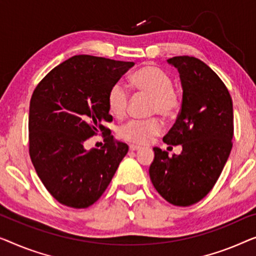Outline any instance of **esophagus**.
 Instances as JSON below:
<instances>
[{
	"label": "esophagus",
	"instance_id": "34e87169",
	"mask_svg": "<svg viewBox=\"0 0 256 256\" xmlns=\"http://www.w3.org/2000/svg\"><path fill=\"white\" fill-rule=\"evenodd\" d=\"M140 147L139 146H136V145H130V150H132V152H136V150H139Z\"/></svg>",
	"mask_w": 256,
	"mask_h": 256
}]
</instances>
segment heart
<instances>
[{
    "mask_svg": "<svg viewBox=\"0 0 256 256\" xmlns=\"http://www.w3.org/2000/svg\"><path fill=\"white\" fill-rule=\"evenodd\" d=\"M130 82L138 92L150 96V112L160 114L164 117H172L178 112L180 98L172 89V81L169 75L161 68L145 66L136 70ZM130 100L128 88L117 82L108 92V106L114 117H123L126 112ZM162 131V123L158 118L150 120H133L120 128V136L125 142L136 145H147L154 136Z\"/></svg>",
    "mask_w": 256,
    "mask_h": 256,
    "instance_id": "heart-1",
    "label": "heart"
}]
</instances>
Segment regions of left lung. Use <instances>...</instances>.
<instances>
[{"label":"left lung","instance_id":"1","mask_svg":"<svg viewBox=\"0 0 256 256\" xmlns=\"http://www.w3.org/2000/svg\"><path fill=\"white\" fill-rule=\"evenodd\" d=\"M180 74L182 106L175 124L164 136L167 145H182L169 156L154 147L150 178L172 205L189 206L210 192L232 150L233 103L217 74L194 56L167 60Z\"/></svg>","mask_w":256,"mask_h":256}]
</instances>
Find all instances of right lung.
<instances>
[{
    "label": "right lung",
    "instance_id": "right-lung-1",
    "mask_svg": "<svg viewBox=\"0 0 256 256\" xmlns=\"http://www.w3.org/2000/svg\"><path fill=\"white\" fill-rule=\"evenodd\" d=\"M134 62L74 56L50 72L32 94L28 110L30 156L50 194L66 206L84 208L103 195L128 146L104 139L86 150L88 138L112 120L108 92Z\"/></svg>",
    "mask_w": 256,
    "mask_h": 256
}]
</instances>
